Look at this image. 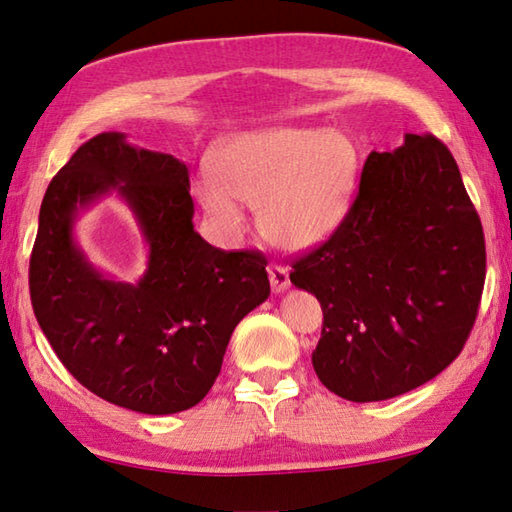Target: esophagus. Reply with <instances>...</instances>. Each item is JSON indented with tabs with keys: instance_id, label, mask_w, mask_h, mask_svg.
<instances>
[{
	"instance_id": "1",
	"label": "esophagus",
	"mask_w": 512,
	"mask_h": 512,
	"mask_svg": "<svg viewBox=\"0 0 512 512\" xmlns=\"http://www.w3.org/2000/svg\"><path fill=\"white\" fill-rule=\"evenodd\" d=\"M268 280H271V289H273L275 293L287 291V289H289V284H291L287 268H284V266H277V264H271V266H268Z\"/></svg>"
}]
</instances>
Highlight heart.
Wrapping results in <instances>:
<instances>
[{"label": "heart", "mask_w": 512, "mask_h": 512, "mask_svg": "<svg viewBox=\"0 0 512 512\" xmlns=\"http://www.w3.org/2000/svg\"><path fill=\"white\" fill-rule=\"evenodd\" d=\"M212 178L194 196L223 235L244 230L241 207H253L257 228L282 250H309L348 219L359 187L361 153L348 133L271 126L235 135L214 151Z\"/></svg>", "instance_id": "1"}]
</instances>
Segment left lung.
Returning <instances> with one entry per match:
<instances>
[{"label": "left lung", "instance_id": "obj_1", "mask_svg": "<svg viewBox=\"0 0 512 512\" xmlns=\"http://www.w3.org/2000/svg\"><path fill=\"white\" fill-rule=\"evenodd\" d=\"M323 307L318 379L350 402L427 384L470 336L485 282L483 228L461 171L433 135L368 155L348 219L293 264Z\"/></svg>", "mask_w": 512, "mask_h": 512}]
</instances>
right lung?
<instances>
[{"instance_id":"add662e5","label":"right lung","mask_w":512,"mask_h":512,"mask_svg":"<svg viewBox=\"0 0 512 512\" xmlns=\"http://www.w3.org/2000/svg\"><path fill=\"white\" fill-rule=\"evenodd\" d=\"M108 195L145 241L137 283L103 274L75 237L80 216ZM192 219L187 164L115 131L81 144L42 198L33 311L63 366L110 404L146 415L192 409L219 377L239 320L271 293L262 255L210 246Z\"/></svg>"}]
</instances>
